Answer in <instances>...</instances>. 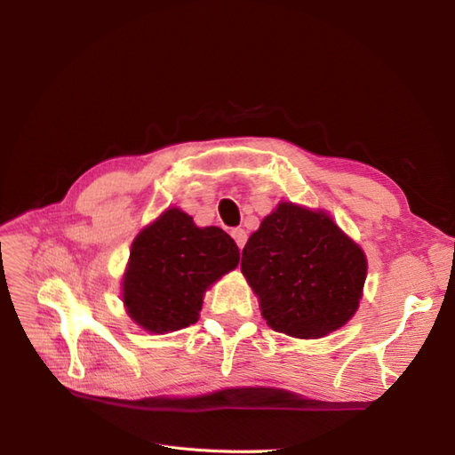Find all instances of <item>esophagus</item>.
Here are the masks:
<instances>
[{
    "instance_id": "34e87169",
    "label": "esophagus",
    "mask_w": 455,
    "mask_h": 455,
    "mask_svg": "<svg viewBox=\"0 0 455 455\" xmlns=\"http://www.w3.org/2000/svg\"><path fill=\"white\" fill-rule=\"evenodd\" d=\"M231 237L235 239V243H237L239 249H243L244 243H246V231H244V229H241V228H235V229L231 231Z\"/></svg>"
}]
</instances>
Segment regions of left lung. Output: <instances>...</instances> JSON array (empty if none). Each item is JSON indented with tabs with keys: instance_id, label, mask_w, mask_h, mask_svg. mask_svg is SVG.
<instances>
[{
	"instance_id": "1",
	"label": "left lung",
	"mask_w": 455,
	"mask_h": 455,
	"mask_svg": "<svg viewBox=\"0 0 455 455\" xmlns=\"http://www.w3.org/2000/svg\"><path fill=\"white\" fill-rule=\"evenodd\" d=\"M241 271L275 332L315 339L355 315L366 258L324 212L281 203L246 241Z\"/></svg>"
}]
</instances>
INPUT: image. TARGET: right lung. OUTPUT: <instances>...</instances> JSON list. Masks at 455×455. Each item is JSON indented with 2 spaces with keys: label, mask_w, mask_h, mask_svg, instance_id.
Here are the masks:
<instances>
[{
  "label": "right lung",
  "mask_w": 455,
  "mask_h": 455,
  "mask_svg": "<svg viewBox=\"0 0 455 455\" xmlns=\"http://www.w3.org/2000/svg\"><path fill=\"white\" fill-rule=\"evenodd\" d=\"M237 264L239 249L224 229L197 228L169 209L134 239L123 301L148 332H172L197 323L206 288Z\"/></svg>",
  "instance_id": "1"
}]
</instances>
